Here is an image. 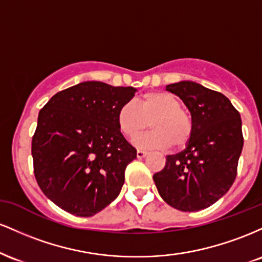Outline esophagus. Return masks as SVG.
<instances>
[{
	"instance_id": "34e87169",
	"label": "esophagus",
	"mask_w": 262,
	"mask_h": 262,
	"mask_svg": "<svg viewBox=\"0 0 262 262\" xmlns=\"http://www.w3.org/2000/svg\"><path fill=\"white\" fill-rule=\"evenodd\" d=\"M146 155H148V151H145V150H140V149L137 150V158L138 159L145 158Z\"/></svg>"
}]
</instances>
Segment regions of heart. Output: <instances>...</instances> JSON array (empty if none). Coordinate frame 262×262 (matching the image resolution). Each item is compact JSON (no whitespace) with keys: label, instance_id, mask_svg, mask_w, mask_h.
I'll use <instances>...</instances> for the list:
<instances>
[{"label":"heart","instance_id":"obj_1","mask_svg":"<svg viewBox=\"0 0 262 262\" xmlns=\"http://www.w3.org/2000/svg\"><path fill=\"white\" fill-rule=\"evenodd\" d=\"M148 134L135 140L139 148H167L182 150L193 135V118L181 107L179 97L170 92L150 91L143 93L137 101L123 103L117 112V124L124 137L134 139L146 128Z\"/></svg>","mask_w":262,"mask_h":262}]
</instances>
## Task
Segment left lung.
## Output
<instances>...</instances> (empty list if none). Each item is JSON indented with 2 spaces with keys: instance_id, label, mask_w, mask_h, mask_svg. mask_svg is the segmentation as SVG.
I'll return each mask as SVG.
<instances>
[{
  "instance_id": "1",
  "label": "left lung",
  "mask_w": 262,
  "mask_h": 262,
  "mask_svg": "<svg viewBox=\"0 0 262 262\" xmlns=\"http://www.w3.org/2000/svg\"><path fill=\"white\" fill-rule=\"evenodd\" d=\"M191 112L193 135L187 148L166 156L152 179L162 200L182 212L207 208L235 181L244 138L236 108L221 92L191 81L166 86Z\"/></svg>"
}]
</instances>
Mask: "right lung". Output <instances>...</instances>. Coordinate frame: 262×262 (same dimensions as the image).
<instances>
[{"instance_id":"right-lung-1","label":"right lung","mask_w":262,"mask_h":262,"mask_svg":"<svg viewBox=\"0 0 262 262\" xmlns=\"http://www.w3.org/2000/svg\"><path fill=\"white\" fill-rule=\"evenodd\" d=\"M134 87L86 81L54 95L32 138L34 176L60 208L91 217L117 198L137 150L123 137L117 112Z\"/></svg>"}]
</instances>
